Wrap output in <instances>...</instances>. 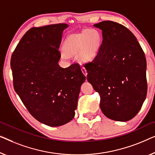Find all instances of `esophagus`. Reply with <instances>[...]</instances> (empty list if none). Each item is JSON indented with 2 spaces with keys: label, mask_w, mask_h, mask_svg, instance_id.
I'll return each mask as SVG.
<instances>
[{
  "label": "esophagus",
  "mask_w": 155,
  "mask_h": 155,
  "mask_svg": "<svg viewBox=\"0 0 155 155\" xmlns=\"http://www.w3.org/2000/svg\"><path fill=\"white\" fill-rule=\"evenodd\" d=\"M81 71H82L83 74H84L85 76L87 75V71H86V69H85V67H81Z\"/></svg>",
  "instance_id": "1"
}]
</instances>
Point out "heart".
Here are the masks:
<instances>
[{
  "label": "heart",
  "mask_w": 155,
  "mask_h": 155,
  "mask_svg": "<svg viewBox=\"0 0 155 155\" xmlns=\"http://www.w3.org/2000/svg\"><path fill=\"white\" fill-rule=\"evenodd\" d=\"M101 36L98 31L94 29L84 30L78 34L69 35L65 41L64 47V58L67 55L74 56L77 55L81 62L91 60L95 58L98 51Z\"/></svg>",
  "instance_id": "1"
}]
</instances>
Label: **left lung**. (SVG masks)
Listing matches in <instances>:
<instances>
[{
    "mask_svg": "<svg viewBox=\"0 0 155 155\" xmlns=\"http://www.w3.org/2000/svg\"><path fill=\"white\" fill-rule=\"evenodd\" d=\"M102 30V42L96 56L84 64L87 80L100 94V107L109 119L126 121L142 107L146 95L145 53L136 37L113 21L94 25Z\"/></svg>",
    "mask_w": 155,
    "mask_h": 155,
    "instance_id": "left-lung-1",
    "label": "left lung"
}]
</instances>
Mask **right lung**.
I'll use <instances>...</instances> for the list:
<instances>
[{
	"label": "right lung",
	"instance_id": "add662e5",
	"mask_svg": "<svg viewBox=\"0 0 155 155\" xmlns=\"http://www.w3.org/2000/svg\"><path fill=\"white\" fill-rule=\"evenodd\" d=\"M67 24L33 27L12 53L13 86L29 112L49 126H60L74 117L80 87L86 80L78 63L58 64L59 47Z\"/></svg>",
	"mask_w": 155,
	"mask_h": 155
}]
</instances>
